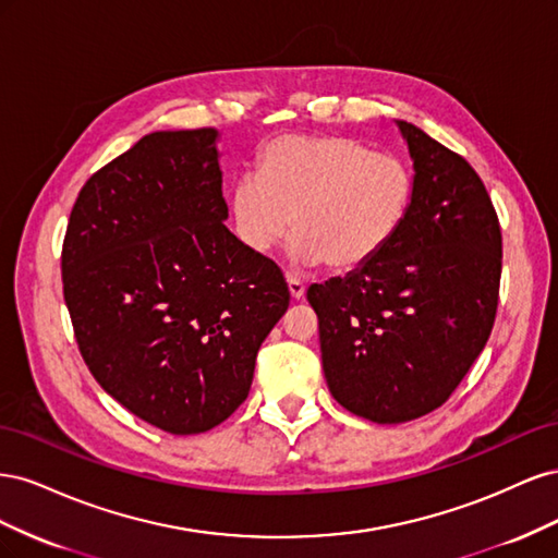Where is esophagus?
<instances>
[{
    "instance_id": "esophagus-1",
    "label": "esophagus",
    "mask_w": 558,
    "mask_h": 558,
    "mask_svg": "<svg viewBox=\"0 0 558 558\" xmlns=\"http://www.w3.org/2000/svg\"><path fill=\"white\" fill-rule=\"evenodd\" d=\"M286 281H289V291H291L293 300L305 298V283H302L300 279H295V277H289Z\"/></svg>"
}]
</instances>
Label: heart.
I'll return each instance as SVG.
<instances>
[{"label":"heart","instance_id":"1","mask_svg":"<svg viewBox=\"0 0 558 558\" xmlns=\"http://www.w3.org/2000/svg\"><path fill=\"white\" fill-rule=\"evenodd\" d=\"M412 195V167L396 154L347 134H281L260 150L258 174L234 183L230 209L251 253L265 256L293 223V263L351 272L393 240Z\"/></svg>","mask_w":558,"mask_h":558}]
</instances>
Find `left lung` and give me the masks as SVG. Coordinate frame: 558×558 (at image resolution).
<instances>
[{
  "mask_svg": "<svg viewBox=\"0 0 558 558\" xmlns=\"http://www.w3.org/2000/svg\"><path fill=\"white\" fill-rule=\"evenodd\" d=\"M414 162L408 216L377 256L307 291L332 398L375 424L440 408L492 335L498 214L470 162L398 121Z\"/></svg>",
  "mask_w": 558,
  "mask_h": 558,
  "instance_id": "obj_1",
  "label": "left lung"
}]
</instances>
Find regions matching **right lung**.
Returning a JSON list of instances; mask_svg holds the SVG:
<instances>
[{"label": "right lung", "instance_id": "add662e5", "mask_svg": "<svg viewBox=\"0 0 558 558\" xmlns=\"http://www.w3.org/2000/svg\"><path fill=\"white\" fill-rule=\"evenodd\" d=\"M214 128L150 132L83 185L62 291L97 384L146 424L205 433L246 400L289 310L277 263L226 228Z\"/></svg>", "mask_w": 558, "mask_h": 558}]
</instances>
